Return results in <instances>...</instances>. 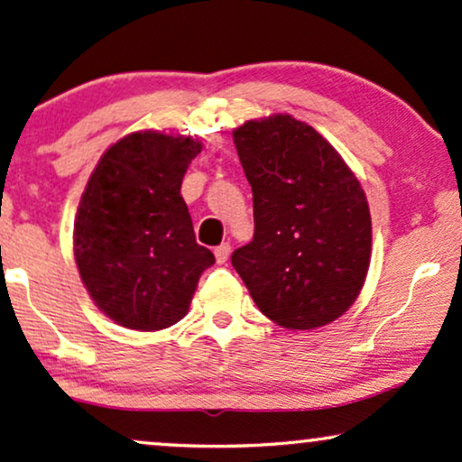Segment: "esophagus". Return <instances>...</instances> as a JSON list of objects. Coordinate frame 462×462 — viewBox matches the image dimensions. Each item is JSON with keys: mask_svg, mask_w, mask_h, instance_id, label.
<instances>
[{"mask_svg": "<svg viewBox=\"0 0 462 462\" xmlns=\"http://www.w3.org/2000/svg\"><path fill=\"white\" fill-rule=\"evenodd\" d=\"M216 259H217V263H224L226 259L230 257V253H232V246H230V243H222L219 246H216Z\"/></svg>", "mask_w": 462, "mask_h": 462, "instance_id": "1", "label": "esophagus"}]
</instances>
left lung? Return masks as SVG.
Masks as SVG:
<instances>
[{"mask_svg":"<svg viewBox=\"0 0 462 462\" xmlns=\"http://www.w3.org/2000/svg\"><path fill=\"white\" fill-rule=\"evenodd\" d=\"M253 190L255 232L232 265L263 316L308 330L333 322L360 295L370 263V211L339 152L291 115L234 129Z\"/></svg>","mask_w":462,"mask_h":462,"instance_id":"8db88e82","label":"left lung"}]
</instances>
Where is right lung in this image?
Listing matches in <instances>:
<instances>
[{"mask_svg":"<svg viewBox=\"0 0 462 462\" xmlns=\"http://www.w3.org/2000/svg\"><path fill=\"white\" fill-rule=\"evenodd\" d=\"M200 152L192 138L138 132L102 154L75 217V262L96 305L121 327L180 322L205 268L181 180Z\"/></svg>","mask_w":462,"mask_h":462,"instance_id":"obj_1","label":"right lung"}]
</instances>
